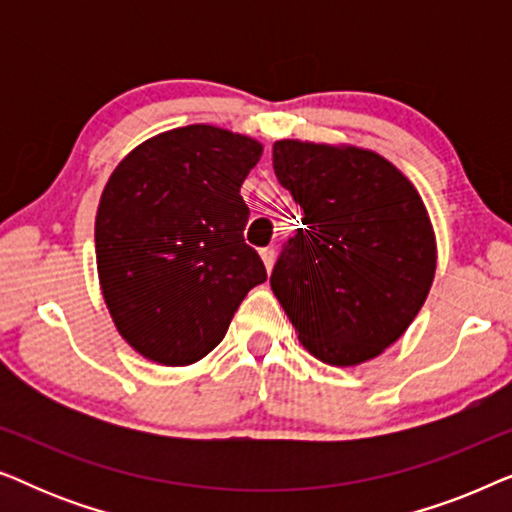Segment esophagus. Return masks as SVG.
Returning <instances> with one entry per match:
<instances>
[{
  "label": "esophagus",
  "instance_id": "obj_1",
  "mask_svg": "<svg viewBox=\"0 0 512 512\" xmlns=\"http://www.w3.org/2000/svg\"><path fill=\"white\" fill-rule=\"evenodd\" d=\"M261 261L265 265V270L272 272V265H275V249H272V247L261 249Z\"/></svg>",
  "mask_w": 512,
  "mask_h": 512
}]
</instances>
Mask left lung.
<instances>
[{"instance_id":"1","label":"left lung","mask_w":512,"mask_h":512,"mask_svg":"<svg viewBox=\"0 0 512 512\" xmlns=\"http://www.w3.org/2000/svg\"><path fill=\"white\" fill-rule=\"evenodd\" d=\"M272 167L303 212L272 293L314 359L361 366L408 331L436 277L422 195L394 163L354 144L277 139Z\"/></svg>"}]
</instances>
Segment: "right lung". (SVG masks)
Instances as JSON below:
<instances>
[{
    "label": "right lung",
    "instance_id": "obj_1",
    "mask_svg": "<svg viewBox=\"0 0 512 512\" xmlns=\"http://www.w3.org/2000/svg\"><path fill=\"white\" fill-rule=\"evenodd\" d=\"M261 156L258 139L195 123L146 139L111 172L95 216L97 277L116 331L144 359H205L268 279L242 237L240 188Z\"/></svg>",
    "mask_w": 512,
    "mask_h": 512
}]
</instances>
